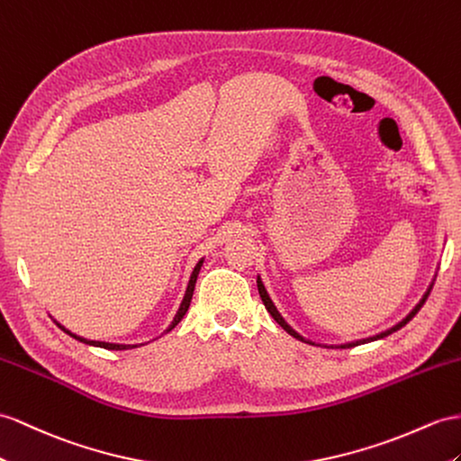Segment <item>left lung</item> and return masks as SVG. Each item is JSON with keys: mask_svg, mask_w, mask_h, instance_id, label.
<instances>
[{"mask_svg": "<svg viewBox=\"0 0 461 461\" xmlns=\"http://www.w3.org/2000/svg\"><path fill=\"white\" fill-rule=\"evenodd\" d=\"M434 282V280H432ZM432 282H430V286L427 288V292L422 294V298L419 300V303L415 305V308H412L403 320H401L399 323H395L393 327H389V329H385V331H382V333H377V335H372V337H368V339H358V340H350V343H343V345H323V347H327V348H350V347H358V345H364V343H372V340H377V339H384V337H387V335H392V333H395L397 329H401L403 325H407L412 317L417 315V312L422 308V303L427 302V298H429V294H430V290H432ZM257 286H258V294H261V300H263V303H265V308H267V312L273 315V320L285 329V331L288 333V335H292L294 339H298V340H302V343H308V345H315V347H321V345H317V343H313V340H310V339H305V337H302L298 331H294V329L286 323V320L285 317L280 315V312L276 310V305L273 303V300H270V296H268V292H267V288H265V285L261 280H257Z\"/></svg>", "mask_w": 461, "mask_h": 461, "instance_id": "left-lung-1", "label": "left lung"}]
</instances>
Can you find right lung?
I'll return each mask as SVG.
<instances>
[{
    "instance_id": "obj_1",
    "label": "right lung",
    "mask_w": 461,
    "mask_h": 461,
    "mask_svg": "<svg viewBox=\"0 0 461 461\" xmlns=\"http://www.w3.org/2000/svg\"><path fill=\"white\" fill-rule=\"evenodd\" d=\"M203 263H204V258H200V261L196 263V267H194V270H193V275H191V280H188V285H186V292H185V296H183V302H181V305H179V310H176V313H175V317H173V321H171V325L165 329V333H169L171 329L179 323L183 317H185V313H186V310H188V305H191V300H193V294H194V285H196V278H198V273H200V267H203ZM56 325L62 329L64 333H68L69 337H74L76 340H79V343H86V345H91V347H101V348H109V350H128V348H136V347H141V345H116V343H104V340H89V339H84V337H79V335H74L72 331H68L66 327H62L60 323L56 321Z\"/></svg>"
}]
</instances>
